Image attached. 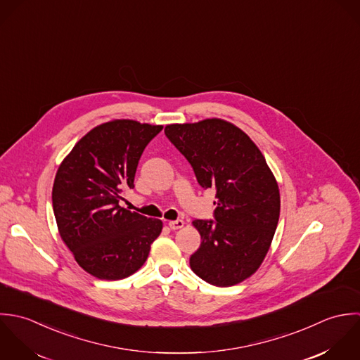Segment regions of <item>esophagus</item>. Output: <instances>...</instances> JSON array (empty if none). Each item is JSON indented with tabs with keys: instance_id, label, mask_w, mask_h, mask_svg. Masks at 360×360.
I'll use <instances>...</instances> for the list:
<instances>
[{
	"instance_id": "esophagus-1",
	"label": "esophagus",
	"mask_w": 360,
	"mask_h": 360,
	"mask_svg": "<svg viewBox=\"0 0 360 360\" xmlns=\"http://www.w3.org/2000/svg\"><path fill=\"white\" fill-rule=\"evenodd\" d=\"M184 224H185V222H184L182 219H175V221H169V222H168V226H169L172 231H175V229L182 228Z\"/></svg>"
}]
</instances>
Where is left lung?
<instances>
[{"instance_id": "1", "label": "left lung", "mask_w": 360, "mask_h": 360, "mask_svg": "<svg viewBox=\"0 0 360 360\" xmlns=\"http://www.w3.org/2000/svg\"><path fill=\"white\" fill-rule=\"evenodd\" d=\"M164 132L199 185L216 191L214 221H193L202 243L191 269L216 287L242 283L263 263L280 218V191L264 155L243 131L218 118L167 125Z\"/></svg>"}]
</instances>
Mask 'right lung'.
Segmentation results:
<instances>
[{"label":"right lung","mask_w":360,"mask_h":360,"mask_svg":"<svg viewBox=\"0 0 360 360\" xmlns=\"http://www.w3.org/2000/svg\"><path fill=\"white\" fill-rule=\"evenodd\" d=\"M161 125L115 120L101 124L73 146L53 186L60 235L77 264L100 280H122L146 262L162 222L120 206L134 189L144 147Z\"/></svg>","instance_id":"right-lung-1"}]
</instances>
